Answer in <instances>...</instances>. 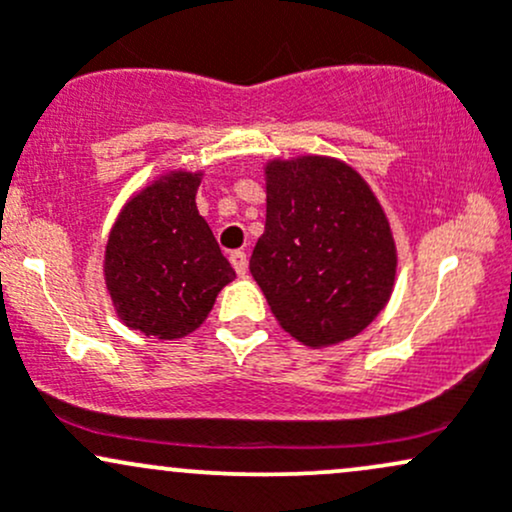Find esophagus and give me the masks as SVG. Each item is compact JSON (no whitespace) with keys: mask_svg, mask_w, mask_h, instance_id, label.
Segmentation results:
<instances>
[{"mask_svg":"<svg viewBox=\"0 0 512 512\" xmlns=\"http://www.w3.org/2000/svg\"><path fill=\"white\" fill-rule=\"evenodd\" d=\"M233 264V269H236V274L243 276L245 272H248V255H245L243 250H233L231 257H228Z\"/></svg>","mask_w":512,"mask_h":512,"instance_id":"34e87169","label":"esophagus"}]
</instances>
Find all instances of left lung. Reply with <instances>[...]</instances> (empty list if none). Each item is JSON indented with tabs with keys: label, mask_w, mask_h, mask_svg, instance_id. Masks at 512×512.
<instances>
[{
	"label": "left lung",
	"mask_w": 512,
	"mask_h": 512,
	"mask_svg": "<svg viewBox=\"0 0 512 512\" xmlns=\"http://www.w3.org/2000/svg\"><path fill=\"white\" fill-rule=\"evenodd\" d=\"M395 243L366 180L342 161L267 166V221L250 272L291 337L330 346L356 337L395 284Z\"/></svg>",
	"instance_id": "1"
}]
</instances>
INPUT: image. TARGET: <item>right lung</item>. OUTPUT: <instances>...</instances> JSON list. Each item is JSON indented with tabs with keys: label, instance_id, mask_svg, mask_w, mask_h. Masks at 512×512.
Segmentation results:
<instances>
[{
	"label": "right lung",
	"instance_id": "obj_1",
	"mask_svg": "<svg viewBox=\"0 0 512 512\" xmlns=\"http://www.w3.org/2000/svg\"><path fill=\"white\" fill-rule=\"evenodd\" d=\"M199 175L170 173L139 192L110 231L105 281L117 315L146 337L195 332L236 272L199 216Z\"/></svg>",
	"mask_w": 512,
	"mask_h": 512
}]
</instances>
